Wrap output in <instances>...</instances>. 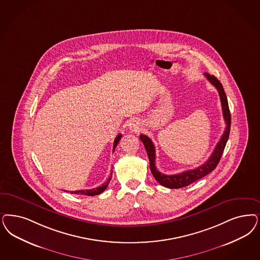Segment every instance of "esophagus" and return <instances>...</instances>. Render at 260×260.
<instances>
[{"mask_svg": "<svg viewBox=\"0 0 260 260\" xmlns=\"http://www.w3.org/2000/svg\"><path fill=\"white\" fill-rule=\"evenodd\" d=\"M128 128L133 133H138V132L141 131L142 125H141V123H140V121L138 119H133L128 123Z\"/></svg>", "mask_w": 260, "mask_h": 260, "instance_id": "1", "label": "esophagus"}]
</instances>
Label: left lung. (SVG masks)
<instances>
[{
	"label": "left lung",
	"instance_id": "8db88e82",
	"mask_svg": "<svg viewBox=\"0 0 260 260\" xmlns=\"http://www.w3.org/2000/svg\"><path fill=\"white\" fill-rule=\"evenodd\" d=\"M205 76H206L208 81L211 84H213L216 87V89L218 90L220 100H221L224 122H225V125H226L221 139L216 145L214 151H213L212 154L210 155V157L208 158V160L206 163H204L203 165H201L200 167H198L196 169H193V170L184 171L182 173L176 174V175H165L163 173H160L155 167V149H154V146H153L152 140L147 135H141L139 136L141 141L143 142L145 149H146L147 153H148V157H149V160H150V169L152 172V176L154 177V179L158 181V183H160L162 186H164V187L171 189L181 188V187L187 186L189 184H191L192 182L196 181L198 179H202L206 175H208L210 172L214 170L216 166L218 165V163L222 157L223 152H224L225 144L228 142L230 131H231V124H232L231 112H230V108H229L228 99L225 96L222 83L217 80V78L214 77L213 75L208 74V73H206Z\"/></svg>",
	"mask_w": 260,
	"mask_h": 260
}]
</instances>
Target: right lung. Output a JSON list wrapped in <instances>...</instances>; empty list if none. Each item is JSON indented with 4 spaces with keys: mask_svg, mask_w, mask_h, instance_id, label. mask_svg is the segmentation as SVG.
<instances>
[{
    "mask_svg": "<svg viewBox=\"0 0 260 260\" xmlns=\"http://www.w3.org/2000/svg\"><path fill=\"white\" fill-rule=\"evenodd\" d=\"M121 137H122V135L120 134V135H118V136H117L116 138H115V140H114V143H113V152H114V150H115V148H116L117 145H118V143H119V141H120ZM110 179H111V176L108 178V181H107V182L103 183L101 186L96 187V188L86 189V190H77V191H71L70 193H71V194H78V195L96 196V195H99V194L103 193V192H104V191L107 189V187L108 186V183H109V181H110Z\"/></svg>",
    "mask_w": 260,
    "mask_h": 260,
    "instance_id": "right-lung-1",
    "label": "right lung"
}]
</instances>
